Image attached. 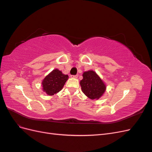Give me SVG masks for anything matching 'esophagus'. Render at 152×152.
<instances>
[{
  "label": "esophagus",
  "mask_w": 152,
  "mask_h": 152,
  "mask_svg": "<svg viewBox=\"0 0 152 152\" xmlns=\"http://www.w3.org/2000/svg\"><path fill=\"white\" fill-rule=\"evenodd\" d=\"M78 75H71V78H74V79H77V78H78Z\"/></svg>",
  "instance_id": "esophagus-1"
}]
</instances>
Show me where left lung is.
<instances>
[{"label": "left lung", "instance_id": "1", "mask_svg": "<svg viewBox=\"0 0 152 152\" xmlns=\"http://www.w3.org/2000/svg\"><path fill=\"white\" fill-rule=\"evenodd\" d=\"M83 79L80 82L84 94L91 99H99L106 91V86L97 73L93 70L83 73Z\"/></svg>", "mask_w": 152, "mask_h": 152}]
</instances>
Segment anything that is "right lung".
<instances>
[{
	"label": "right lung",
	"instance_id": "obj_1",
	"mask_svg": "<svg viewBox=\"0 0 152 152\" xmlns=\"http://www.w3.org/2000/svg\"><path fill=\"white\" fill-rule=\"evenodd\" d=\"M68 79V75L63 74L60 70L55 69L42 80V89L49 96H53L63 89Z\"/></svg>",
	"mask_w": 152,
	"mask_h": 152
}]
</instances>
